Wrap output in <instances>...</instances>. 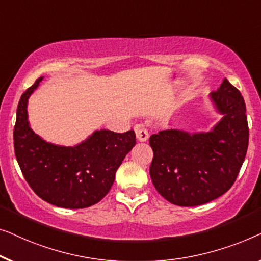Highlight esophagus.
<instances>
[{
	"mask_svg": "<svg viewBox=\"0 0 261 261\" xmlns=\"http://www.w3.org/2000/svg\"><path fill=\"white\" fill-rule=\"evenodd\" d=\"M135 131H136V136H137L138 141L144 142L149 138V131L146 130L143 125H136Z\"/></svg>",
	"mask_w": 261,
	"mask_h": 261,
	"instance_id": "1",
	"label": "esophagus"
}]
</instances>
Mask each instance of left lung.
I'll return each mask as SVG.
<instances>
[{
  "mask_svg": "<svg viewBox=\"0 0 261 261\" xmlns=\"http://www.w3.org/2000/svg\"><path fill=\"white\" fill-rule=\"evenodd\" d=\"M223 118L205 134L163 130L150 136V176L169 202L193 207L218 199L239 175L248 148L246 105L227 79L211 94Z\"/></svg>",
  "mask_w": 261,
  "mask_h": 261,
  "instance_id": "1",
  "label": "left lung"
}]
</instances>
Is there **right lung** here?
Wrapping results in <instances>:
<instances>
[{
  "mask_svg": "<svg viewBox=\"0 0 261 261\" xmlns=\"http://www.w3.org/2000/svg\"><path fill=\"white\" fill-rule=\"evenodd\" d=\"M41 78L21 95L14 126V149L23 177L43 201L62 208L99 202L115 182L117 169L136 144L134 130L95 131L76 146H59L34 134L27 120L29 95Z\"/></svg>",
  "mask_w": 261,
  "mask_h": 261,
  "instance_id": "right-lung-1",
  "label": "right lung"
}]
</instances>
